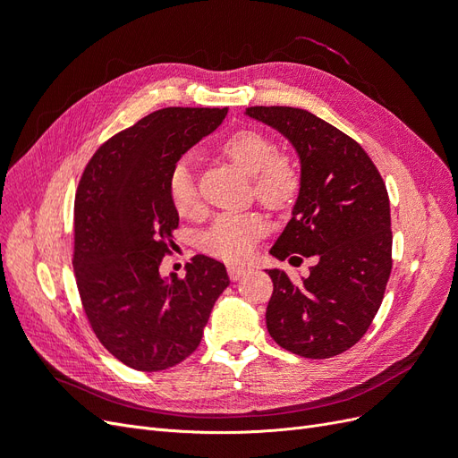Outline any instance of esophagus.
Listing matches in <instances>:
<instances>
[{
    "mask_svg": "<svg viewBox=\"0 0 458 458\" xmlns=\"http://www.w3.org/2000/svg\"><path fill=\"white\" fill-rule=\"evenodd\" d=\"M227 271H229L231 281H239V279H242V276L248 273V269H246V267H241V266H229Z\"/></svg>",
    "mask_w": 458,
    "mask_h": 458,
    "instance_id": "esophagus-1",
    "label": "esophagus"
}]
</instances>
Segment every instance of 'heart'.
<instances>
[{"label": "heart", "mask_w": 458, "mask_h": 458, "mask_svg": "<svg viewBox=\"0 0 458 458\" xmlns=\"http://www.w3.org/2000/svg\"><path fill=\"white\" fill-rule=\"evenodd\" d=\"M219 152L246 175H252L254 195L269 208L293 204L300 191L298 164L284 155H275L267 135L256 130H239L219 145ZM168 195L182 217L199 212V192L187 162H177L168 177ZM266 224L256 214H225L204 233L202 248L219 259L244 261L252 256Z\"/></svg>", "instance_id": "1"}]
</instances>
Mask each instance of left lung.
<instances>
[{"mask_svg": "<svg viewBox=\"0 0 458 458\" xmlns=\"http://www.w3.org/2000/svg\"><path fill=\"white\" fill-rule=\"evenodd\" d=\"M244 114L284 135L300 158L293 217L271 256L317 259L301 281L266 269L273 281L267 330L296 355H340L363 338L392 273L386 185L361 145L308 110L250 106Z\"/></svg>", "mask_w": 458, "mask_h": 458, "instance_id": "8db88e82", "label": "left lung"}]
</instances>
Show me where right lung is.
I'll list each match as a JSON object with an SVG mask.
<instances>
[{"label": "right lung", "mask_w": 458, "mask_h": 458, "mask_svg": "<svg viewBox=\"0 0 458 458\" xmlns=\"http://www.w3.org/2000/svg\"><path fill=\"white\" fill-rule=\"evenodd\" d=\"M227 116V108L168 106L95 152L74 200V273L93 332L118 361L157 372L199 348L219 294L221 261L199 254L183 279L160 273L179 214L168 195L174 165Z\"/></svg>", "instance_id": "obj_1"}]
</instances>
